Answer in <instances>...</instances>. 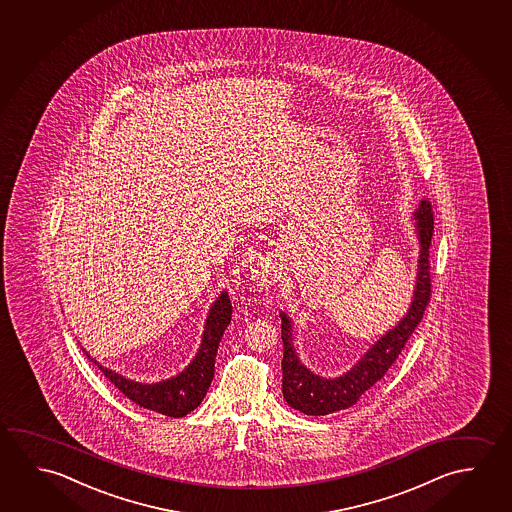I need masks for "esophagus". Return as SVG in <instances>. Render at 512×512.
<instances>
[{
  "instance_id": "1",
  "label": "esophagus",
  "mask_w": 512,
  "mask_h": 512,
  "mask_svg": "<svg viewBox=\"0 0 512 512\" xmlns=\"http://www.w3.org/2000/svg\"><path fill=\"white\" fill-rule=\"evenodd\" d=\"M282 273V266L273 257H260L252 266V280L259 287L275 284Z\"/></svg>"
}]
</instances>
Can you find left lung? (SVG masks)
Segmentation results:
<instances>
[{"label":"left lung","mask_w":512,"mask_h":512,"mask_svg":"<svg viewBox=\"0 0 512 512\" xmlns=\"http://www.w3.org/2000/svg\"><path fill=\"white\" fill-rule=\"evenodd\" d=\"M414 228L418 234L419 255L416 285L412 291V302L407 314L375 344L368 352L353 364L350 371L341 377H319L314 371L300 362L293 344V321L280 312L282 319V341H284V359H282V393L285 402L296 411L307 416H325L332 412L343 411L359 402L362 394L375 386L384 377L387 369L402 353L403 346L416 330L423 312L430 302V264L428 248L434 234V212L427 200L419 203L414 212Z\"/></svg>","instance_id":"1"}]
</instances>
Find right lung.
I'll return each instance as SVG.
<instances>
[{
  "label": "right lung",
  "mask_w": 512,
  "mask_h": 512,
  "mask_svg": "<svg viewBox=\"0 0 512 512\" xmlns=\"http://www.w3.org/2000/svg\"><path fill=\"white\" fill-rule=\"evenodd\" d=\"M230 319H232V303L227 291H223L210 307L209 316L205 319L202 344L194 355L193 361L189 362V366L184 371H180L176 377L160 380L155 384L135 382L112 369L103 368L100 362L94 361L89 353L85 350L84 352L94 364H98L101 373L109 378L126 398H130L139 407L159 412L164 416H171V418H182L185 414L194 411L209 391L210 382L214 378L219 341L225 334V328L228 327Z\"/></svg>",
  "instance_id": "obj_1"
}]
</instances>
